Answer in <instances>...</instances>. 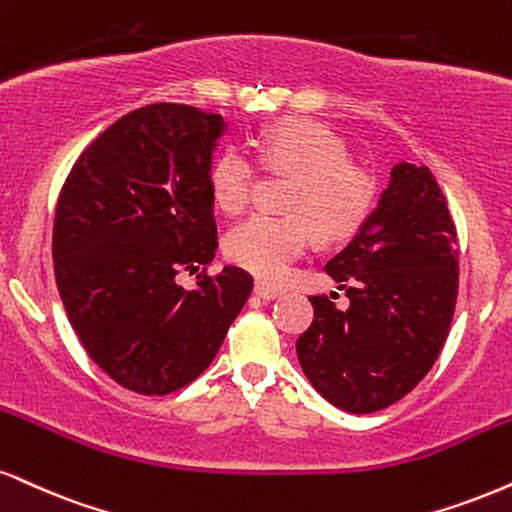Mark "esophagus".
Returning <instances> with one entry per match:
<instances>
[{"mask_svg": "<svg viewBox=\"0 0 512 512\" xmlns=\"http://www.w3.org/2000/svg\"><path fill=\"white\" fill-rule=\"evenodd\" d=\"M254 292H256V296H261V299L273 301V299H277V296L282 294V289H277V287H273V285H268V282H256Z\"/></svg>", "mask_w": 512, "mask_h": 512, "instance_id": "obj_1", "label": "esophagus"}]
</instances>
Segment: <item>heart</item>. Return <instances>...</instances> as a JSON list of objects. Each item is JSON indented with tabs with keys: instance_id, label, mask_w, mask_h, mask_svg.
<instances>
[{
	"instance_id": "heart-1",
	"label": "heart",
	"mask_w": 512,
	"mask_h": 512,
	"mask_svg": "<svg viewBox=\"0 0 512 512\" xmlns=\"http://www.w3.org/2000/svg\"><path fill=\"white\" fill-rule=\"evenodd\" d=\"M258 163L294 178L285 199L289 213H258L225 237V256L261 280H280L308 249L313 232L327 244L351 239L375 208V175L349 161L342 137L311 118H282L263 130ZM258 163L237 147L213 156L208 189L227 216H239L249 206Z\"/></svg>"
}]
</instances>
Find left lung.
Returning a JSON list of instances; mask_svg holds the SVG:
<instances>
[{"label": "left lung", "instance_id": "8db88e82", "mask_svg": "<svg viewBox=\"0 0 512 512\" xmlns=\"http://www.w3.org/2000/svg\"><path fill=\"white\" fill-rule=\"evenodd\" d=\"M458 239L437 178L396 163L356 237L325 270L349 296H308L313 323L296 339L301 370L346 413H375L418 387L449 337L458 299Z\"/></svg>", "mask_w": 512, "mask_h": 512}]
</instances>
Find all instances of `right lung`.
<instances>
[{"label": "right lung", "mask_w": 512, "mask_h": 512, "mask_svg": "<svg viewBox=\"0 0 512 512\" xmlns=\"http://www.w3.org/2000/svg\"><path fill=\"white\" fill-rule=\"evenodd\" d=\"M223 118L149 104L118 118L73 163L56 204L52 256L63 308L113 382L166 396L211 365L254 289L218 249L208 166ZM201 267L198 287L177 285Z\"/></svg>", "instance_id": "1"}]
</instances>
